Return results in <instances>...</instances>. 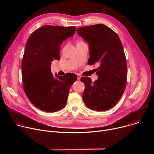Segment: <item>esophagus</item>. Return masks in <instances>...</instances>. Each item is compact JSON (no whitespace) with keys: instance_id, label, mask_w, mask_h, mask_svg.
Instances as JSON below:
<instances>
[{"instance_id":"obj_1","label":"esophagus","mask_w":154,"mask_h":154,"mask_svg":"<svg viewBox=\"0 0 154 154\" xmlns=\"http://www.w3.org/2000/svg\"><path fill=\"white\" fill-rule=\"evenodd\" d=\"M77 80H80V78H81V76H80V75H79V74H77Z\"/></svg>"}]
</instances>
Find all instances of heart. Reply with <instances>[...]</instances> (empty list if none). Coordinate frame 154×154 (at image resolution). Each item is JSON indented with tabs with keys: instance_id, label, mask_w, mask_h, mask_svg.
<instances>
[{
	"instance_id": "obj_1",
	"label": "heart",
	"mask_w": 154,
	"mask_h": 154,
	"mask_svg": "<svg viewBox=\"0 0 154 154\" xmlns=\"http://www.w3.org/2000/svg\"><path fill=\"white\" fill-rule=\"evenodd\" d=\"M82 42V41H80V42Z\"/></svg>"
}]
</instances>
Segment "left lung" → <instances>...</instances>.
<instances>
[{"instance_id": "obj_1", "label": "left lung", "mask_w": 154, "mask_h": 154, "mask_svg": "<svg viewBox=\"0 0 154 154\" xmlns=\"http://www.w3.org/2000/svg\"><path fill=\"white\" fill-rule=\"evenodd\" d=\"M77 32L89 44L88 64L99 66L97 80L81 78L85 86L83 100L88 108L106 111L117 103L125 88L127 69L122 43L118 35L103 24L79 27Z\"/></svg>"}]
</instances>
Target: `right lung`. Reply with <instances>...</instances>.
<instances>
[{
	"instance_id": "add662e5",
	"label": "right lung",
	"mask_w": 154,
	"mask_h": 154,
	"mask_svg": "<svg viewBox=\"0 0 154 154\" xmlns=\"http://www.w3.org/2000/svg\"><path fill=\"white\" fill-rule=\"evenodd\" d=\"M75 27L45 26L36 30L27 40L22 61L24 90L31 102L41 110L55 112L66 104L75 74L54 77L51 62L60 60V45L74 35Z\"/></svg>"
}]
</instances>
